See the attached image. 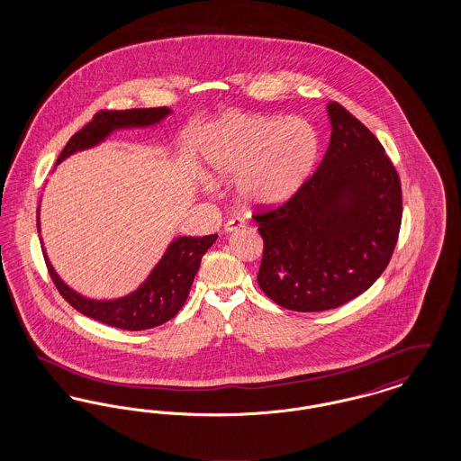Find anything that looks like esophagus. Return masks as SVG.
I'll return each instance as SVG.
<instances>
[{
  "label": "esophagus",
  "mask_w": 461,
  "mask_h": 461,
  "mask_svg": "<svg viewBox=\"0 0 461 461\" xmlns=\"http://www.w3.org/2000/svg\"><path fill=\"white\" fill-rule=\"evenodd\" d=\"M243 226H245V221L240 220V218H235V220L226 221L224 231H226V233H231V231H235V230H239V228H243Z\"/></svg>",
  "instance_id": "obj_1"
}]
</instances>
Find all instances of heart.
Segmentation results:
<instances>
[{"instance_id": "obj_1", "label": "heart", "mask_w": 461, "mask_h": 461, "mask_svg": "<svg viewBox=\"0 0 461 461\" xmlns=\"http://www.w3.org/2000/svg\"><path fill=\"white\" fill-rule=\"evenodd\" d=\"M207 166L237 177L241 202L275 207L294 197L316 166L320 136L303 117L230 113L214 122L202 145Z\"/></svg>"}]
</instances>
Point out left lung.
Wrapping results in <instances>:
<instances>
[{"mask_svg": "<svg viewBox=\"0 0 461 461\" xmlns=\"http://www.w3.org/2000/svg\"><path fill=\"white\" fill-rule=\"evenodd\" d=\"M329 115L314 175L285 203L254 214L264 240L258 284L290 311H327L368 290L401 228V181L382 143L340 104H329Z\"/></svg>", "mask_w": 461, "mask_h": 461, "instance_id": "left-lung-1", "label": "left lung"}]
</instances>
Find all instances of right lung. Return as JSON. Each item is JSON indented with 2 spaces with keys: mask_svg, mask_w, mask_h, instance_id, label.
Segmentation results:
<instances>
[{
  "mask_svg": "<svg viewBox=\"0 0 461 461\" xmlns=\"http://www.w3.org/2000/svg\"><path fill=\"white\" fill-rule=\"evenodd\" d=\"M169 112L171 110L167 107L100 110L95 113V117L81 131L76 132L68 140L57 164L77 150H85L104 141L113 130L152 126L158 121H162ZM38 231H40V218H38ZM216 239L218 235L176 239L167 247L166 254L152 269L145 284L140 285V288L134 290L130 295L115 301H91L76 294L59 278V275L48 261L46 254H44V261L57 290L76 311L113 329L138 331V330L154 329L175 318L177 311L186 303L190 286L194 284V278L200 267L202 256L207 252V249L216 241Z\"/></svg>",
  "mask_w": 461,
  "mask_h": 461,
  "instance_id": "add662e5",
  "label": "right lung"
}]
</instances>
